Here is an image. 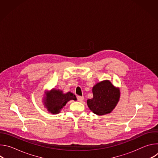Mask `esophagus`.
Here are the masks:
<instances>
[{"label":"esophagus","instance_id":"1","mask_svg":"<svg viewBox=\"0 0 158 158\" xmlns=\"http://www.w3.org/2000/svg\"><path fill=\"white\" fill-rule=\"evenodd\" d=\"M77 100H78L79 102H82V101L84 100V97H83V96H78L77 97Z\"/></svg>","mask_w":158,"mask_h":158}]
</instances>
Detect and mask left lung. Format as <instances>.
Instances as JSON below:
<instances>
[{
  "label": "left lung",
  "instance_id": "1",
  "mask_svg": "<svg viewBox=\"0 0 158 158\" xmlns=\"http://www.w3.org/2000/svg\"><path fill=\"white\" fill-rule=\"evenodd\" d=\"M93 98L87 99V104L94 114H109L116 106L120 98V91L108 80L97 83L93 87Z\"/></svg>",
  "mask_w": 158,
  "mask_h": 158
}]
</instances>
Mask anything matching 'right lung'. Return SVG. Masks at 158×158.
<instances>
[{
  "instance_id": "1",
  "label": "right lung",
  "mask_w": 158,
  "mask_h": 158,
  "mask_svg": "<svg viewBox=\"0 0 158 158\" xmlns=\"http://www.w3.org/2000/svg\"><path fill=\"white\" fill-rule=\"evenodd\" d=\"M46 97L44 99V106L52 114H58L66 103L71 100H77L76 96L68 92L64 94L61 90L52 89L46 92Z\"/></svg>"
}]
</instances>
